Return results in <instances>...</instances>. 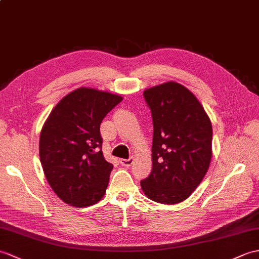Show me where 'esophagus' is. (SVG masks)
<instances>
[{
	"label": "esophagus",
	"mask_w": 259,
	"mask_h": 259,
	"mask_svg": "<svg viewBox=\"0 0 259 259\" xmlns=\"http://www.w3.org/2000/svg\"><path fill=\"white\" fill-rule=\"evenodd\" d=\"M119 162L122 166L129 167V166L132 165V163H134V159H132V158H130V159H120Z\"/></svg>",
	"instance_id": "34e87169"
}]
</instances>
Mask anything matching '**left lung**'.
Returning <instances> with one entry per match:
<instances>
[{"mask_svg":"<svg viewBox=\"0 0 259 259\" xmlns=\"http://www.w3.org/2000/svg\"><path fill=\"white\" fill-rule=\"evenodd\" d=\"M153 121L152 171L140 182L161 204L186 200L202 182L212 159V124L188 88L176 81L143 92Z\"/></svg>","mask_w":259,"mask_h":259,"instance_id":"1","label":"left lung"}]
</instances>
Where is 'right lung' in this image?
<instances>
[{"mask_svg":"<svg viewBox=\"0 0 259 259\" xmlns=\"http://www.w3.org/2000/svg\"><path fill=\"white\" fill-rule=\"evenodd\" d=\"M122 97L78 88L58 102L39 137V159L48 184L71 206L94 205L104 197L113 165L102 154L100 123Z\"/></svg>","mask_w":259,"mask_h":259,"instance_id":"add662e5","label":"right lung"}]
</instances>
